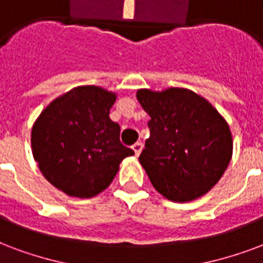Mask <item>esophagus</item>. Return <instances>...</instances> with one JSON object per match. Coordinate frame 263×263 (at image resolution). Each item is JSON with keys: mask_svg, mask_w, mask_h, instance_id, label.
Returning a JSON list of instances; mask_svg holds the SVG:
<instances>
[{"mask_svg": "<svg viewBox=\"0 0 263 263\" xmlns=\"http://www.w3.org/2000/svg\"><path fill=\"white\" fill-rule=\"evenodd\" d=\"M141 149H143V143H141V141H137V143L133 144V151L136 155H140Z\"/></svg>", "mask_w": 263, "mask_h": 263, "instance_id": "1", "label": "esophagus"}]
</instances>
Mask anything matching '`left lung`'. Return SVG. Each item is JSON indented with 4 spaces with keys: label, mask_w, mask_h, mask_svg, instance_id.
<instances>
[{
    "label": "left lung",
    "mask_w": 263,
    "mask_h": 263,
    "mask_svg": "<svg viewBox=\"0 0 263 263\" xmlns=\"http://www.w3.org/2000/svg\"><path fill=\"white\" fill-rule=\"evenodd\" d=\"M151 116L140 163L158 193L185 202L208 193L232 159L229 124L206 100L185 88L139 90Z\"/></svg>",
    "instance_id": "8db88e82"
}]
</instances>
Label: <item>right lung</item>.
<instances>
[{
    "instance_id": "right-lung-1",
    "label": "right lung",
    "mask_w": 263,
    "mask_h": 263,
    "mask_svg": "<svg viewBox=\"0 0 263 263\" xmlns=\"http://www.w3.org/2000/svg\"><path fill=\"white\" fill-rule=\"evenodd\" d=\"M115 100L114 92L101 87H76L35 120L33 157L45 179L65 194L91 198L101 193L122 159L134 154L120 143V126L109 118Z\"/></svg>"
}]
</instances>
